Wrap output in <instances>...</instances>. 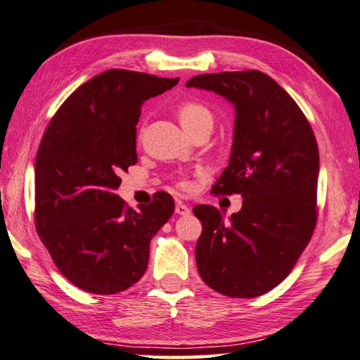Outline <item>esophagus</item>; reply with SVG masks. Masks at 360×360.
<instances>
[{
	"instance_id": "1",
	"label": "esophagus",
	"mask_w": 360,
	"mask_h": 360,
	"mask_svg": "<svg viewBox=\"0 0 360 360\" xmlns=\"http://www.w3.org/2000/svg\"><path fill=\"white\" fill-rule=\"evenodd\" d=\"M174 211H176V214L187 216V214L191 213V208L187 207L186 203H182V202H176V208H174Z\"/></svg>"
}]
</instances>
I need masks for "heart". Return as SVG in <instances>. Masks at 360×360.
Segmentation results:
<instances>
[{"mask_svg":"<svg viewBox=\"0 0 360 360\" xmlns=\"http://www.w3.org/2000/svg\"><path fill=\"white\" fill-rule=\"evenodd\" d=\"M179 122L182 123L184 129H191L193 124H197L198 122H203V120H211V113L207 107H203L200 104H184L178 112ZM181 187H187V182L182 181Z\"/></svg>","mask_w":360,"mask_h":360,"instance_id":"1","label":"heart"}]
</instances>
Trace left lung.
<instances>
[{"label": "left lung", "instance_id": "left-lung-1", "mask_svg": "<svg viewBox=\"0 0 360 360\" xmlns=\"http://www.w3.org/2000/svg\"><path fill=\"white\" fill-rule=\"evenodd\" d=\"M186 86L213 91L233 105L229 165L213 192L243 198L229 221L211 205L193 207L203 226L197 269L218 293L255 298L288 276L311 240L317 221V142L296 102L259 70L197 75Z\"/></svg>", "mask_w": 360, "mask_h": 360}]
</instances>
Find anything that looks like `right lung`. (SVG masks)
<instances>
[{
  "label": "right lung",
  "mask_w": 360,
  "mask_h": 360,
  "mask_svg": "<svg viewBox=\"0 0 360 360\" xmlns=\"http://www.w3.org/2000/svg\"><path fill=\"white\" fill-rule=\"evenodd\" d=\"M178 82L102 72L68 96L44 131L35 160L37 231L62 276L84 292L113 295L138 282L152 237L174 213L169 193L136 211L115 191L138 162L142 104Z\"/></svg>",
  "instance_id": "right-lung-1"
}]
</instances>
